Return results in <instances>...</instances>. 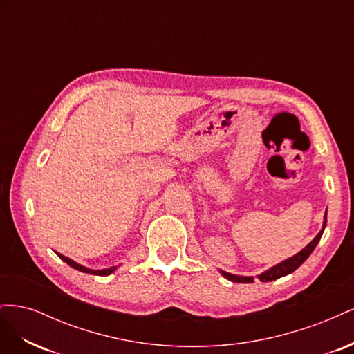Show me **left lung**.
Wrapping results in <instances>:
<instances>
[{
    "label": "left lung",
    "mask_w": 354,
    "mask_h": 354,
    "mask_svg": "<svg viewBox=\"0 0 354 354\" xmlns=\"http://www.w3.org/2000/svg\"><path fill=\"white\" fill-rule=\"evenodd\" d=\"M325 226H326V212H325V220H324V227H322V230H320V232L316 234V238H315L312 242H310V243L306 246V248H303L298 254H295L294 257H291V259H288V260H285V261H282V263H279V264L273 266L272 269L266 270L264 273L259 274L257 277H259V279H260L261 282H270V281H276V279H279V277L286 276V274H289V273H292L294 270H297L298 267L301 266V264L308 259V255L312 254L313 250L316 248V245L319 243L320 238H322ZM220 273H221L224 277H226V279H229V281H232V282H238V283H252V282H254V277H252V276H238V274H232V273L223 272V270H220Z\"/></svg>",
    "instance_id": "left-lung-1"
}]
</instances>
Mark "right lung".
<instances>
[{"mask_svg":"<svg viewBox=\"0 0 354 354\" xmlns=\"http://www.w3.org/2000/svg\"><path fill=\"white\" fill-rule=\"evenodd\" d=\"M60 259L65 261L66 264H69L71 267H73L75 270H80V272H82V273H88V274H95V276H108V274H111V273H113L115 270H116V267H109V269H103V270H91V269H87V267H84V266H81V264H78V263H75L73 260H71V259H68V257H65V255H62V254H59V252H56Z\"/></svg>","mask_w":354,"mask_h":354,"instance_id":"obj_1","label":"right lung"}]
</instances>
